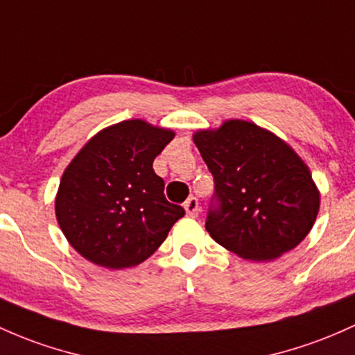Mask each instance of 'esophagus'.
I'll use <instances>...</instances> for the list:
<instances>
[{
    "label": "esophagus",
    "mask_w": 355,
    "mask_h": 355,
    "mask_svg": "<svg viewBox=\"0 0 355 355\" xmlns=\"http://www.w3.org/2000/svg\"><path fill=\"white\" fill-rule=\"evenodd\" d=\"M184 209L189 217H197L198 212H200V207H198V200L196 197H189L184 204Z\"/></svg>",
    "instance_id": "esophagus-1"
}]
</instances>
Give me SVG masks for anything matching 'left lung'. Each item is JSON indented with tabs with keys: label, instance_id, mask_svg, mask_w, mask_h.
Segmentation results:
<instances>
[{
	"label": "left lung",
	"instance_id": "left-lung-1",
	"mask_svg": "<svg viewBox=\"0 0 355 355\" xmlns=\"http://www.w3.org/2000/svg\"><path fill=\"white\" fill-rule=\"evenodd\" d=\"M216 182L219 207L205 229L243 259L271 261L297 248L313 227L320 192L286 141L258 124L227 119L193 133Z\"/></svg>",
	"mask_w": 355,
	"mask_h": 355
}]
</instances>
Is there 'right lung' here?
<instances>
[{
  "label": "right lung",
  "instance_id": "1",
  "mask_svg": "<svg viewBox=\"0 0 355 355\" xmlns=\"http://www.w3.org/2000/svg\"><path fill=\"white\" fill-rule=\"evenodd\" d=\"M173 130L145 119L111 124L92 136L60 178L55 216L69 244L97 266L131 268L150 258L185 210L165 198L153 159Z\"/></svg>",
  "mask_w": 355,
  "mask_h": 355
}]
</instances>
